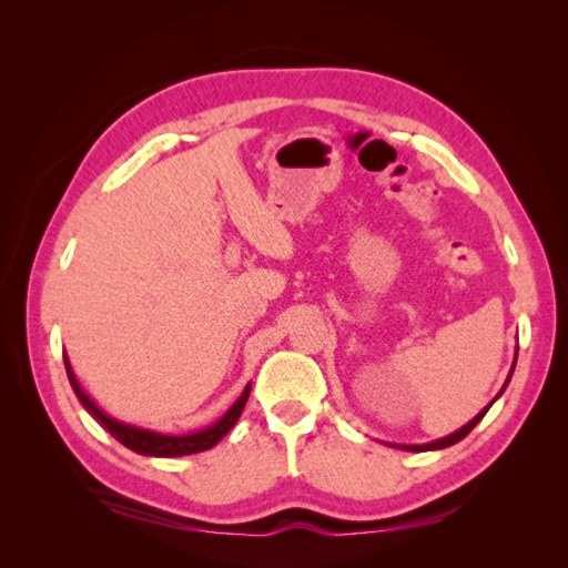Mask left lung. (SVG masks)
Here are the masks:
<instances>
[{
	"instance_id": "8db88e82",
	"label": "left lung",
	"mask_w": 568,
	"mask_h": 568,
	"mask_svg": "<svg viewBox=\"0 0 568 568\" xmlns=\"http://www.w3.org/2000/svg\"><path fill=\"white\" fill-rule=\"evenodd\" d=\"M511 372H514V367H511ZM511 376V374H509ZM509 382V379H507ZM507 386V384H505ZM505 390V388H503ZM490 407V405H488ZM488 407L486 409H480L478 412V415L467 424V426H462L459 428V432H455V434H450L448 438H440V440H434V443H428V445H405V450H412V453H424V450H440V448H448V445H455L457 440H462L464 436H467L469 432H471V428L480 422V419H484L486 417V412H488Z\"/></svg>"
}]
</instances>
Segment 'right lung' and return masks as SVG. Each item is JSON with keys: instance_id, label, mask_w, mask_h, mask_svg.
Here are the masks:
<instances>
[{"instance_id": "right-lung-1", "label": "right lung", "mask_w": 568, "mask_h": 568, "mask_svg": "<svg viewBox=\"0 0 568 568\" xmlns=\"http://www.w3.org/2000/svg\"><path fill=\"white\" fill-rule=\"evenodd\" d=\"M65 363V372H68V382H71L78 400L84 405V409L90 412V415L106 428V432H111V436L115 440H120L125 445V448L140 453V455H151V457H180V455H194V453H203L213 448V445H217L222 438H225V434L230 432V428L236 424V419L242 417L244 412V405L248 400V393H251V386H246V390L242 393V398H239L230 409L227 415L222 417L217 424H213L211 428H205V432H199V434H189V436H163V434H153V432H144V428H134V426H128V424H120L115 419H111L109 415H104L88 395H84V390L80 388V384L75 382V376L71 372V365H68V357H63Z\"/></svg>"}]
</instances>
